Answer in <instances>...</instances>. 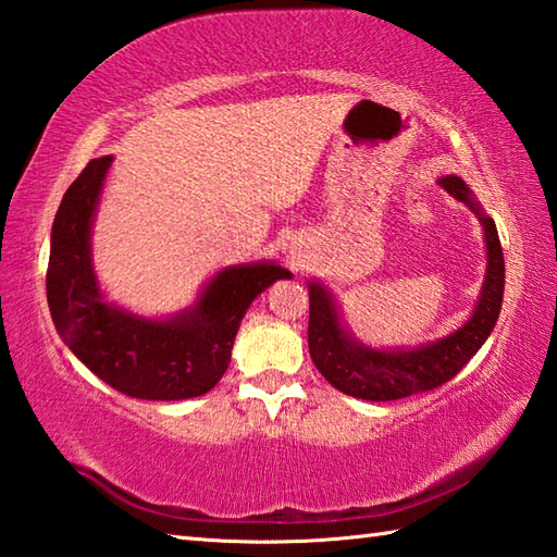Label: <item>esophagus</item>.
Listing matches in <instances>:
<instances>
[{
    "instance_id": "obj_1",
    "label": "esophagus",
    "mask_w": 557,
    "mask_h": 557,
    "mask_svg": "<svg viewBox=\"0 0 557 557\" xmlns=\"http://www.w3.org/2000/svg\"><path fill=\"white\" fill-rule=\"evenodd\" d=\"M295 262H298V264H300V255H298V257H295Z\"/></svg>"
}]
</instances>
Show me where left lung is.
<instances>
[{
	"label": "left lung",
	"instance_id": "left-lung-1",
	"mask_svg": "<svg viewBox=\"0 0 557 557\" xmlns=\"http://www.w3.org/2000/svg\"><path fill=\"white\" fill-rule=\"evenodd\" d=\"M438 183L457 202H465L479 216L486 240V276L481 283L474 312L460 329L434 343L419 345V348H369L345 329L338 305L324 283H307L310 288L307 341H310L312 362L333 388L352 395V398L372 403L400 400L443 386L479 352L498 321L505 288V262L496 221L481 209L462 178L443 176Z\"/></svg>",
	"mask_w": 557,
	"mask_h": 557
}]
</instances>
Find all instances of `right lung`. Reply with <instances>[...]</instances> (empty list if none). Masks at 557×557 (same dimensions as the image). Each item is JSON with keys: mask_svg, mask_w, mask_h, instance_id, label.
Wrapping results in <instances>:
<instances>
[{"mask_svg": "<svg viewBox=\"0 0 557 557\" xmlns=\"http://www.w3.org/2000/svg\"><path fill=\"white\" fill-rule=\"evenodd\" d=\"M114 157L83 169L61 200L47 267V302L71 352L111 388L140 400H188L212 391L231 362L240 321L259 293L293 274L274 262L226 267L195 305L150 319L107 302L92 267V221Z\"/></svg>", "mask_w": 557, "mask_h": 557, "instance_id": "obj_1", "label": "right lung"}]
</instances>
